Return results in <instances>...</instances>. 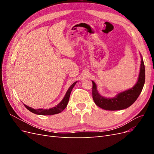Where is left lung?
I'll list each match as a JSON object with an SVG mask.
<instances>
[{
  "label": "left lung",
  "instance_id": "obj_1",
  "mask_svg": "<svg viewBox=\"0 0 154 154\" xmlns=\"http://www.w3.org/2000/svg\"><path fill=\"white\" fill-rule=\"evenodd\" d=\"M92 82V98L96 105L108 110H119L127 109L132 105L141 94L145 82V69L141 59L140 72L137 82L130 89L119 93L113 98H106L101 96L97 91L95 83Z\"/></svg>",
  "mask_w": 154,
  "mask_h": 154
}]
</instances>
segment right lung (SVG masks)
<instances>
[{
    "label": "right lung",
    "mask_w": 154,
    "mask_h": 154,
    "mask_svg": "<svg viewBox=\"0 0 154 154\" xmlns=\"http://www.w3.org/2000/svg\"><path fill=\"white\" fill-rule=\"evenodd\" d=\"M76 83V82L73 83L71 85L69 88L68 91H67L66 95H65L63 99L62 100V101L60 103L56 106L55 107H53V108H51L49 109H32L31 107L26 105L25 104L24 106L27 109H28L31 112L36 114H38V115H53V114H57L58 113H60L62 111H63L66 108V106L68 104V102L69 100V97L70 94H71V92L72 91V89L73 88L74 86L75 85Z\"/></svg>",
    "instance_id": "right-lung-1"
}]
</instances>
